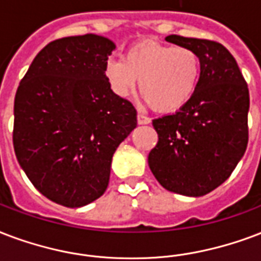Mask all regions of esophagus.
I'll use <instances>...</instances> for the list:
<instances>
[{
	"label": "esophagus",
	"instance_id": "34e87169",
	"mask_svg": "<svg viewBox=\"0 0 261 261\" xmlns=\"http://www.w3.org/2000/svg\"><path fill=\"white\" fill-rule=\"evenodd\" d=\"M137 120H138V124H149V123H150V119H149L148 116L142 115V113H138Z\"/></svg>",
	"mask_w": 261,
	"mask_h": 261
}]
</instances>
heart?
<instances>
[{
    "label": "heart",
    "instance_id": "heart-1",
    "mask_svg": "<svg viewBox=\"0 0 261 261\" xmlns=\"http://www.w3.org/2000/svg\"><path fill=\"white\" fill-rule=\"evenodd\" d=\"M200 57L190 47L171 46L146 39L134 43L124 59L105 61L104 75L117 97H128L137 87L159 112H175L188 104L198 85Z\"/></svg>",
    "mask_w": 261,
    "mask_h": 261
}]
</instances>
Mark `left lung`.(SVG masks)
Wrapping results in <instances>:
<instances>
[{
	"label": "left lung",
	"mask_w": 261,
	"mask_h": 261,
	"mask_svg": "<svg viewBox=\"0 0 261 261\" xmlns=\"http://www.w3.org/2000/svg\"><path fill=\"white\" fill-rule=\"evenodd\" d=\"M166 41L196 51L201 71L188 104L153 120L159 142L149 168L168 192L200 197L223 184L245 153L249 90L223 45L179 35Z\"/></svg>",
	"instance_id": "left-lung-1"
}]
</instances>
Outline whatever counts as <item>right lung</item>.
Returning <instances> with one entry per match:
<instances>
[{
	"instance_id": "1",
	"label": "right lung",
	"mask_w": 261,
	"mask_h": 261,
	"mask_svg": "<svg viewBox=\"0 0 261 261\" xmlns=\"http://www.w3.org/2000/svg\"><path fill=\"white\" fill-rule=\"evenodd\" d=\"M115 47L95 34L53 41L16 91L17 162L38 192L60 205L79 208L104 194L113 153L137 127L133 104L105 79Z\"/></svg>"
}]
</instances>
